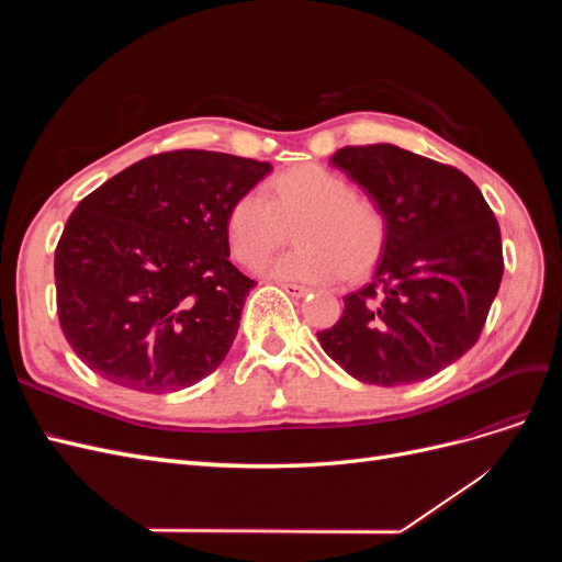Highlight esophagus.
Masks as SVG:
<instances>
[{
  "instance_id": "1",
  "label": "esophagus",
  "mask_w": 562,
  "mask_h": 562,
  "mask_svg": "<svg viewBox=\"0 0 562 562\" xmlns=\"http://www.w3.org/2000/svg\"><path fill=\"white\" fill-rule=\"evenodd\" d=\"M277 283L283 288L288 295H293V297H304L310 293L307 285H297V283H288V281H277Z\"/></svg>"
}]
</instances>
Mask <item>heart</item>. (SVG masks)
<instances>
[{
    "label": "heart",
    "instance_id": "heart-1",
    "mask_svg": "<svg viewBox=\"0 0 562 562\" xmlns=\"http://www.w3.org/2000/svg\"><path fill=\"white\" fill-rule=\"evenodd\" d=\"M295 225L297 248L269 260L271 279L330 283L359 277L378 262L386 241V220L375 201L356 194L345 176L304 164L279 173L262 192H244L227 213V236L236 258L258 265L288 239Z\"/></svg>",
    "mask_w": 562,
    "mask_h": 562
}]
</instances>
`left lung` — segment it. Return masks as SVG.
I'll list each match as a JSON object with an SVG mask.
<instances>
[{
  "label": "left lung",
  "instance_id": "left-lung-1",
  "mask_svg": "<svg viewBox=\"0 0 562 562\" xmlns=\"http://www.w3.org/2000/svg\"><path fill=\"white\" fill-rule=\"evenodd\" d=\"M330 166L375 201L386 241L370 283L316 333L335 363L366 384H413L479 339L502 274V234L462 171L389 143L342 147Z\"/></svg>",
  "mask_w": 562,
  "mask_h": 562
}]
</instances>
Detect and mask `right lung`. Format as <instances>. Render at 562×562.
Returning a JSON list of instances; mask_svg holds the SVG:
<instances>
[{"label":"right lung","instance_id":"1","mask_svg":"<svg viewBox=\"0 0 562 562\" xmlns=\"http://www.w3.org/2000/svg\"><path fill=\"white\" fill-rule=\"evenodd\" d=\"M271 164L176 149L124 168L67 220L58 318L95 375L171 394L225 361L255 285L229 262L227 213Z\"/></svg>","mask_w":562,"mask_h":562}]
</instances>
